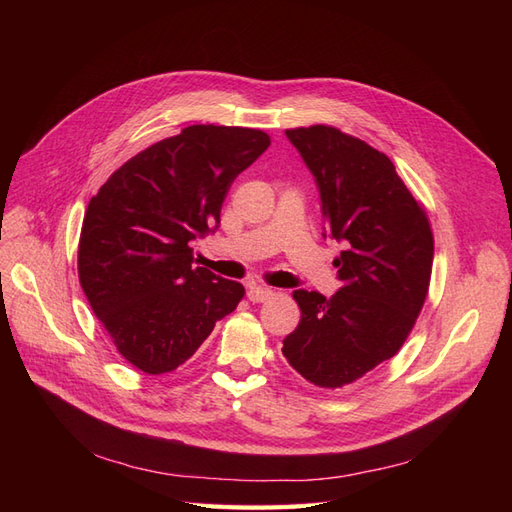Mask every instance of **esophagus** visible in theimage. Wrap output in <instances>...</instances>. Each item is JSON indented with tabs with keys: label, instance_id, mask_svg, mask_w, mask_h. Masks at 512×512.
Masks as SVG:
<instances>
[{
	"label": "esophagus",
	"instance_id": "1",
	"mask_svg": "<svg viewBox=\"0 0 512 512\" xmlns=\"http://www.w3.org/2000/svg\"><path fill=\"white\" fill-rule=\"evenodd\" d=\"M273 297V290L267 288V286H260V284H252L250 288H247V299H250L252 303H262Z\"/></svg>",
	"mask_w": 512,
	"mask_h": 512
}]
</instances>
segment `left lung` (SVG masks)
Listing matches in <instances>:
<instances>
[{
    "label": "left lung",
    "mask_w": 512,
    "mask_h": 512,
    "mask_svg": "<svg viewBox=\"0 0 512 512\" xmlns=\"http://www.w3.org/2000/svg\"><path fill=\"white\" fill-rule=\"evenodd\" d=\"M320 194L324 237L344 245L333 297L294 290L301 322L284 339L299 374L327 389L350 384L397 354L427 297L433 235L393 162L329 126L286 130Z\"/></svg>",
    "instance_id": "obj_1"
}]
</instances>
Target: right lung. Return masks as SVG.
<instances>
[{"label":"right lung","mask_w":512,"mask_h":512,"mask_svg":"<svg viewBox=\"0 0 512 512\" xmlns=\"http://www.w3.org/2000/svg\"><path fill=\"white\" fill-rule=\"evenodd\" d=\"M269 145L252 128L188 126L117 168L89 200L79 280L123 359L145 374L188 361L243 299L239 282L192 267L190 243L218 230L230 183Z\"/></svg>","instance_id":"add662e5"}]
</instances>
